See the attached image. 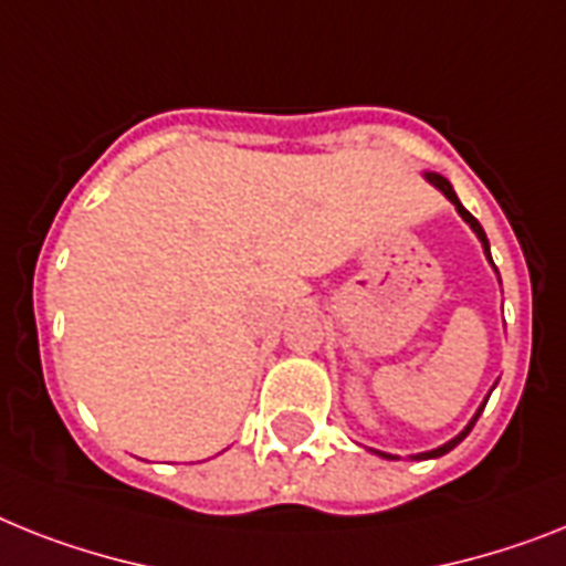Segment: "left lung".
<instances>
[{"label": "left lung", "mask_w": 566, "mask_h": 566, "mask_svg": "<svg viewBox=\"0 0 566 566\" xmlns=\"http://www.w3.org/2000/svg\"><path fill=\"white\" fill-rule=\"evenodd\" d=\"M428 181H431V185H437V188H440L442 193H446L448 199H451V202L457 205V210H460V217L465 219V222H469L471 228H474V233H478V237H480V242H483L485 254H489V240H485V231H483V226H480L478 219L471 217L469 210L462 208V205H460V199H457V193H454V188H451V181H448V179H442V176H437V172H428ZM489 260H492V254H489ZM483 408H485V405H483ZM483 408L478 410V417H480V413H483ZM478 417L471 419V422H469V428H465V431H462L460 437H454V440H451V442H446V446L433 448V451H428V454H417V460H428V457H442V454H448V451H451V448H454V446H460V442L465 440V437H469V431H471V428H474V422H478ZM385 457H390V454H385Z\"/></svg>", "instance_id": "8db88e82"}]
</instances>
